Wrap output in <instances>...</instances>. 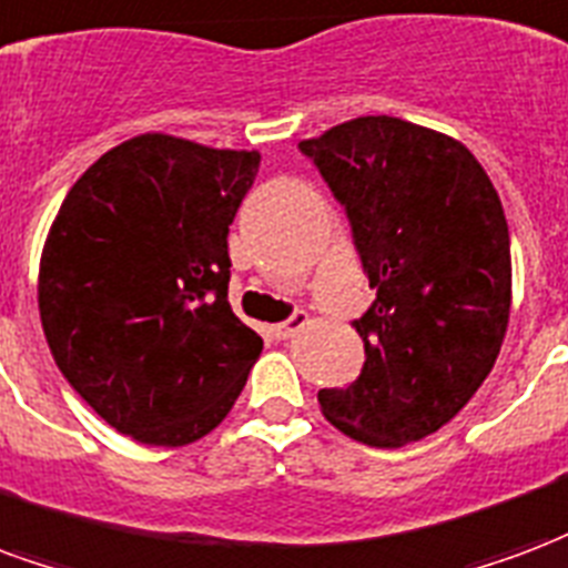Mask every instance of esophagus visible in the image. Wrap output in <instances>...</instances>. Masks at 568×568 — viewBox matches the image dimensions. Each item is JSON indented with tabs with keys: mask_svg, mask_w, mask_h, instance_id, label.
I'll list each match as a JSON object with an SVG mask.
<instances>
[{
	"mask_svg": "<svg viewBox=\"0 0 568 568\" xmlns=\"http://www.w3.org/2000/svg\"><path fill=\"white\" fill-rule=\"evenodd\" d=\"M306 325V313H292V316L285 318V322H280V325H273V337L276 339H288L295 331H301V327Z\"/></svg>",
	"mask_w": 568,
	"mask_h": 568,
	"instance_id": "obj_1",
	"label": "esophagus"
}]
</instances>
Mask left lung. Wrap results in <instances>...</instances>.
<instances>
[{
    "mask_svg": "<svg viewBox=\"0 0 568 568\" xmlns=\"http://www.w3.org/2000/svg\"><path fill=\"white\" fill-rule=\"evenodd\" d=\"M297 146L346 207L376 288L355 322L361 376L318 390L322 413L376 448L436 434L506 337L511 246L497 189L460 141L397 116H358Z\"/></svg>",
    "mask_w": 568,
    "mask_h": 568,
    "instance_id": "1",
    "label": "left lung"
}]
</instances>
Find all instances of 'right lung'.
<instances>
[{"label": "right lung", "instance_id": "1", "mask_svg": "<svg viewBox=\"0 0 568 568\" xmlns=\"http://www.w3.org/2000/svg\"><path fill=\"white\" fill-rule=\"evenodd\" d=\"M255 150L138 134L69 189L38 271L62 376L144 445L207 436L241 397L262 337L231 313L229 225Z\"/></svg>", "mask_w": 568, "mask_h": 568}]
</instances>
